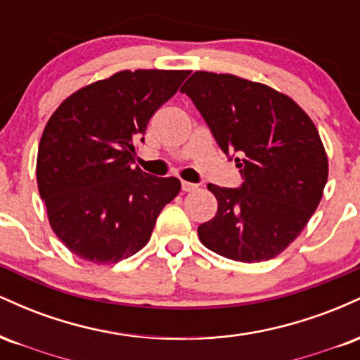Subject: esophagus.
<instances>
[{
	"instance_id": "obj_1",
	"label": "esophagus",
	"mask_w": 360,
	"mask_h": 360,
	"mask_svg": "<svg viewBox=\"0 0 360 360\" xmlns=\"http://www.w3.org/2000/svg\"><path fill=\"white\" fill-rule=\"evenodd\" d=\"M181 188H183V191H186V193H193L198 189V184L188 183V181H181Z\"/></svg>"
}]
</instances>
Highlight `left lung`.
I'll list each match as a JSON object with an SVG mask.
<instances>
[{"instance_id":"left-lung-1","label":"left lung","mask_w":360,"mask_h":360,"mask_svg":"<svg viewBox=\"0 0 360 360\" xmlns=\"http://www.w3.org/2000/svg\"><path fill=\"white\" fill-rule=\"evenodd\" d=\"M181 91L243 179L240 188L208 184L218 212L198 226L201 243L240 262L276 257L323 194L328 160L315 123L286 94L232 74L198 71Z\"/></svg>"}]
</instances>
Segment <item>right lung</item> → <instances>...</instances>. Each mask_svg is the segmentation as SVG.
I'll use <instances>...</instances> for the list:
<instances>
[{
    "label": "right lung",
    "mask_w": 360,
    "mask_h": 360,
    "mask_svg": "<svg viewBox=\"0 0 360 360\" xmlns=\"http://www.w3.org/2000/svg\"><path fill=\"white\" fill-rule=\"evenodd\" d=\"M189 71H122L71 94L45 125L37 183L49 221L77 257L113 264L137 254L181 189L131 167L148 120Z\"/></svg>",
    "instance_id": "add662e5"
}]
</instances>
